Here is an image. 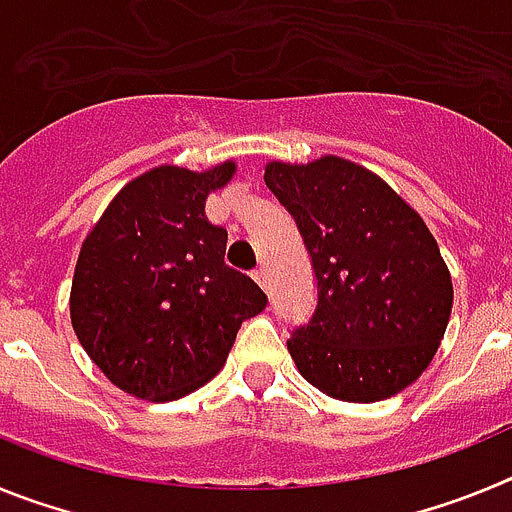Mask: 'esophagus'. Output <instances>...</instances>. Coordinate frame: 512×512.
Returning <instances> with one entry per match:
<instances>
[{"instance_id":"34e87169","label":"esophagus","mask_w":512,"mask_h":512,"mask_svg":"<svg viewBox=\"0 0 512 512\" xmlns=\"http://www.w3.org/2000/svg\"><path fill=\"white\" fill-rule=\"evenodd\" d=\"M253 279L261 284V287H269V271H266V266H259V269L253 271Z\"/></svg>"}]
</instances>
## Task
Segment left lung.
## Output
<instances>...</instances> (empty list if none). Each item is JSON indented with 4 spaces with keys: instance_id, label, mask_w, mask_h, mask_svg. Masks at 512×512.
Segmentation results:
<instances>
[{
    "instance_id": "8db88e82",
    "label": "left lung",
    "mask_w": 512,
    "mask_h": 512,
    "mask_svg": "<svg viewBox=\"0 0 512 512\" xmlns=\"http://www.w3.org/2000/svg\"><path fill=\"white\" fill-rule=\"evenodd\" d=\"M295 217L318 305L287 348L302 377L343 402H377L436 356L454 287L423 217L390 184L338 156L271 161L264 174Z\"/></svg>"
}]
</instances>
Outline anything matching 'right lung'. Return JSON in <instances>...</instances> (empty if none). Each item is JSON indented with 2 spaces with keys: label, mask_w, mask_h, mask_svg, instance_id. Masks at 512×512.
Instances as JSON below:
<instances>
[{
  "label": "right lung",
  "mask_w": 512,
  "mask_h": 512,
  "mask_svg": "<svg viewBox=\"0 0 512 512\" xmlns=\"http://www.w3.org/2000/svg\"><path fill=\"white\" fill-rule=\"evenodd\" d=\"M233 171V161L146 171L81 243L71 325L89 359L128 395L169 402L210 382L243 320L269 302L225 264L228 230L205 215L207 194Z\"/></svg>",
  "instance_id": "add662e5"
}]
</instances>
